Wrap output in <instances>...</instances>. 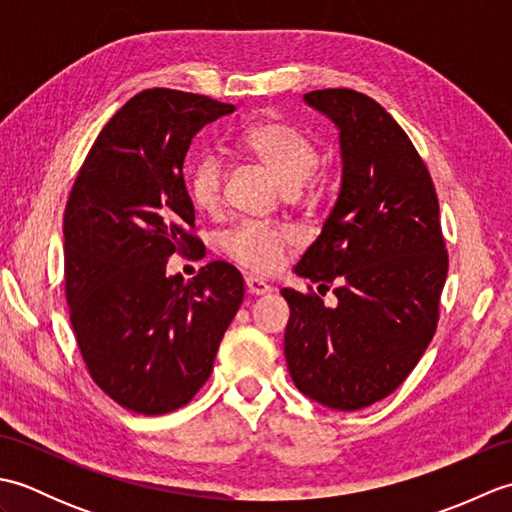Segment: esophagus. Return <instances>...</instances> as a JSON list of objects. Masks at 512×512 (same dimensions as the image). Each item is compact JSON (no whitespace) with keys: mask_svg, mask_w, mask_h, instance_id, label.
<instances>
[{"mask_svg":"<svg viewBox=\"0 0 512 512\" xmlns=\"http://www.w3.org/2000/svg\"><path fill=\"white\" fill-rule=\"evenodd\" d=\"M246 288H248L250 295H268V292L273 290V286L266 284L264 279H259L255 275H248L246 277Z\"/></svg>","mask_w":512,"mask_h":512,"instance_id":"1","label":"esophagus"}]
</instances>
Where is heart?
Here are the masks:
<instances>
[{
    "label": "heart",
    "mask_w": 512,
    "mask_h": 512,
    "mask_svg": "<svg viewBox=\"0 0 512 512\" xmlns=\"http://www.w3.org/2000/svg\"><path fill=\"white\" fill-rule=\"evenodd\" d=\"M237 149L244 156L262 162L275 173L284 187L299 191L310 180L319 162V149L301 129L277 118H264L242 129ZM187 191L195 209L217 213L224 204V162L215 154H202L187 171ZM222 250L257 273H273L284 262L295 233L284 224L239 222L222 233Z\"/></svg>",
    "instance_id": "heart-1"
}]
</instances>
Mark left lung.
<instances>
[{"label":"left lung","instance_id":"1","mask_svg":"<svg viewBox=\"0 0 512 512\" xmlns=\"http://www.w3.org/2000/svg\"><path fill=\"white\" fill-rule=\"evenodd\" d=\"M341 132L343 178L334 209L295 268L339 299L284 288L286 363L301 394L339 411L396 391L427 350L449 270L436 187L387 110L367 94L306 96Z\"/></svg>","mask_w":512,"mask_h":512}]
</instances>
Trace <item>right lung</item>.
Returning <instances> with one entry per match:
<instances>
[{
	"mask_svg": "<svg viewBox=\"0 0 512 512\" xmlns=\"http://www.w3.org/2000/svg\"><path fill=\"white\" fill-rule=\"evenodd\" d=\"M235 105L154 88L118 110L76 173L63 215L65 299L83 363L118 405L160 416L213 372L244 279L211 262L167 275L171 255L204 257L182 165L191 138Z\"/></svg>",
	"mask_w": 512,
	"mask_h": 512,
	"instance_id": "right-lung-1",
	"label": "right lung"
}]
</instances>
